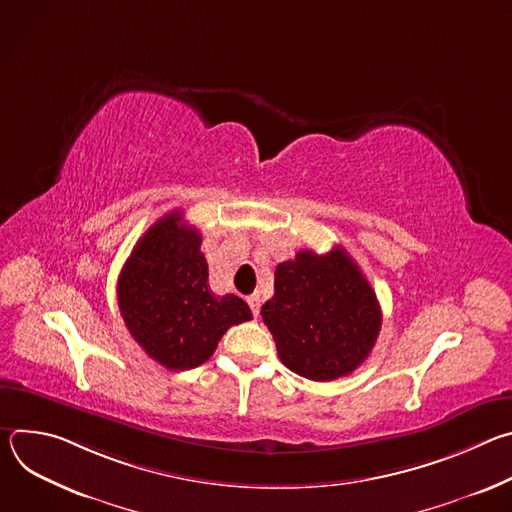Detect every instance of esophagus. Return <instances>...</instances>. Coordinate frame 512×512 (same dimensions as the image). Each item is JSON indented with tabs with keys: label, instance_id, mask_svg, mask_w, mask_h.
<instances>
[{
	"label": "esophagus",
	"instance_id": "1",
	"mask_svg": "<svg viewBox=\"0 0 512 512\" xmlns=\"http://www.w3.org/2000/svg\"><path fill=\"white\" fill-rule=\"evenodd\" d=\"M247 302H249V308H251L253 316L257 318V316H259V310H261V298H259L257 294H253V296L247 298Z\"/></svg>",
	"mask_w": 512,
	"mask_h": 512
}]
</instances>
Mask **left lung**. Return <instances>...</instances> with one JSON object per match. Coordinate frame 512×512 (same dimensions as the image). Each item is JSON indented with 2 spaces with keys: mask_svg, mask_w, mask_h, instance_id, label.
Returning <instances> with one entry per match:
<instances>
[{
  "mask_svg": "<svg viewBox=\"0 0 512 512\" xmlns=\"http://www.w3.org/2000/svg\"><path fill=\"white\" fill-rule=\"evenodd\" d=\"M273 287L261 316L289 371L334 381L367 360L381 330V306L342 247L326 255L306 249L279 263Z\"/></svg>",
  "mask_w": 512,
  "mask_h": 512,
  "instance_id": "left-lung-1",
  "label": "left lung"
}]
</instances>
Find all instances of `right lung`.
I'll return each instance as SVG.
<instances>
[{
    "instance_id": "right-lung-1",
    "label": "right lung",
    "mask_w": 512,
    "mask_h": 512,
    "mask_svg": "<svg viewBox=\"0 0 512 512\" xmlns=\"http://www.w3.org/2000/svg\"><path fill=\"white\" fill-rule=\"evenodd\" d=\"M200 245V231L174 210L145 231L117 281L129 334L170 371L206 362L231 326L253 318L241 298L212 294Z\"/></svg>"
}]
</instances>
